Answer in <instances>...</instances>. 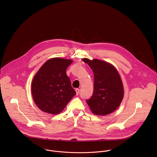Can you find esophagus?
Listing matches in <instances>:
<instances>
[{
    "mask_svg": "<svg viewBox=\"0 0 157 157\" xmlns=\"http://www.w3.org/2000/svg\"><path fill=\"white\" fill-rule=\"evenodd\" d=\"M75 91H76V94L78 95L79 92H80V90L78 88H77V89H75Z\"/></svg>",
    "mask_w": 157,
    "mask_h": 157,
    "instance_id": "esophagus-1",
    "label": "esophagus"
}]
</instances>
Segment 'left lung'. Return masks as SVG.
Here are the masks:
<instances>
[{
	"mask_svg": "<svg viewBox=\"0 0 157 157\" xmlns=\"http://www.w3.org/2000/svg\"><path fill=\"white\" fill-rule=\"evenodd\" d=\"M94 73V90L86 101L95 115H106L120 106L124 95L120 76L113 66L97 59H82Z\"/></svg>",
	"mask_w": 157,
	"mask_h": 157,
	"instance_id": "obj_1",
	"label": "left lung"
}]
</instances>
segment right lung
Here are the masks:
<instances>
[{
    "label": "right lung",
    "instance_id": "add662e5",
    "mask_svg": "<svg viewBox=\"0 0 157 157\" xmlns=\"http://www.w3.org/2000/svg\"><path fill=\"white\" fill-rule=\"evenodd\" d=\"M72 62L60 58L49 59L35 75L31 92L36 105L41 111L58 114L76 94L66 72Z\"/></svg>",
    "mask_w": 157,
    "mask_h": 157
}]
</instances>
